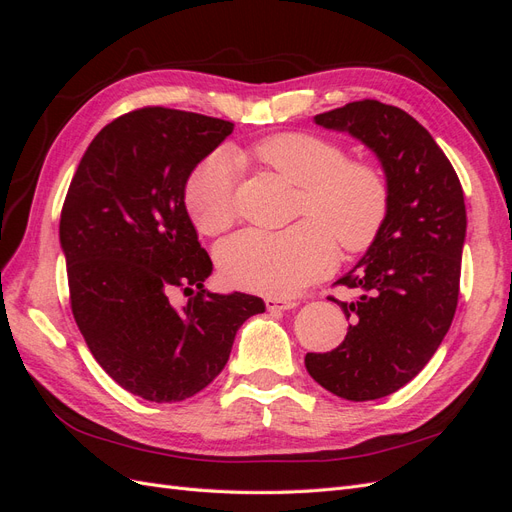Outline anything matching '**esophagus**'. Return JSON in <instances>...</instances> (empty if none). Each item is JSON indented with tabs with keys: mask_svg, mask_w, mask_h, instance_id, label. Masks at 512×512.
Wrapping results in <instances>:
<instances>
[{
	"mask_svg": "<svg viewBox=\"0 0 512 512\" xmlns=\"http://www.w3.org/2000/svg\"><path fill=\"white\" fill-rule=\"evenodd\" d=\"M265 305H267L269 312H286V309L297 307V301L284 299V297H267Z\"/></svg>",
	"mask_w": 512,
	"mask_h": 512,
	"instance_id": "obj_1",
	"label": "esophagus"
}]
</instances>
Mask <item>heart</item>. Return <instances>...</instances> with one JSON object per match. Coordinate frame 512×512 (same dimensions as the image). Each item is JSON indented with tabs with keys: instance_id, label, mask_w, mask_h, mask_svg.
<instances>
[{
	"instance_id": "obj_1",
	"label": "heart",
	"mask_w": 512,
	"mask_h": 512,
	"mask_svg": "<svg viewBox=\"0 0 512 512\" xmlns=\"http://www.w3.org/2000/svg\"><path fill=\"white\" fill-rule=\"evenodd\" d=\"M239 156L299 185L303 220L286 230L250 228L224 241L218 262L230 286L288 297L333 269L337 243L342 252L359 254L378 239L391 192L376 164L348 160L342 145L309 132L267 136ZM183 200L205 235H220L235 222V162L228 153H213L194 168Z\"/></svg>"
}]
</instances>
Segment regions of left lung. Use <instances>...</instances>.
<instances>
[{
    "instance_id": "obj_1",
    "label": "left lung",
    "mask_w": 512,
    "mask_h": 512,
    "mask_svg": "<svg viewBox=\"0 0 512 512\" xmlns=\"http://www.w3.org/2000/svg\"><path fill=\"white\" fill-rule=\"evenodd\" d=\"M316 123L376 151L391 205L378 239L337 282L356 297H329L350 320L344 342L307 352L305 367L337 397L380 399L408 384L451 329L466 239L463 188L431 134L397 106L365 98L316 115Z\"/></svg>"
}]
</instances>
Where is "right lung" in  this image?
I'll return each mask as SVG.
<instances>
[{
  "mask_svg": "<svg viewBox=\"0 0 512 512\" xmlns=\"http://www.w3.org/2000/svg\"><path fill=\"white\" fill-rule=\"evenodd\" d=\"M232 128L177 108H136L91 141L61 207L76 327L108 376L156 404L203 391L241 324L265 312L252 294L203 288L213 262L183 203L194 166ZM177 291L191 299L175 302Z\"/></svg>",
  "mask_w": 512,
  "mask_h": 512,
  "instance_id": "right-lung-1",
  "label": "right lung"
}]
</instances>
